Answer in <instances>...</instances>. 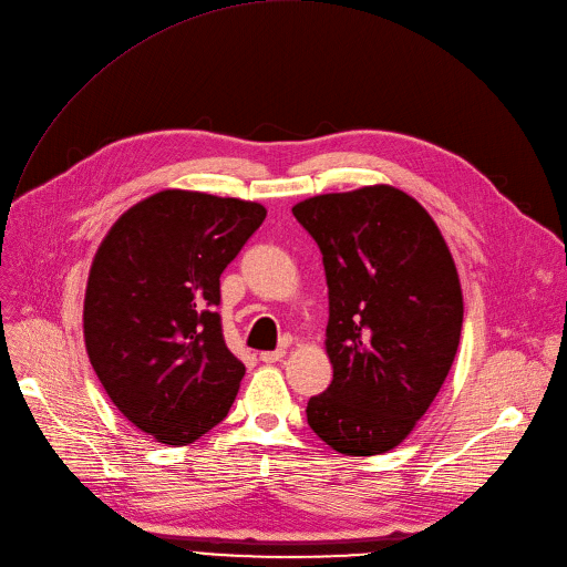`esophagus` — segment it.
I'll return each mask as SVG.
<instances>
[{
  "label": "esophagus",
  "mask_w": 567,
  "mask_h": 567,
  "mask_svg": "<svg viewBox=\"0 0 567 567\" xmlns=\"http://www.w3.org/2000/svg\"><path fill=\"white\" fill-rule=\"evenodd\" d=\"M285 358V349H278V351H264L259 353V360L264 364H274V362H280Z\"/></svg>",
  "instance_id": "1"
}]
</instances>
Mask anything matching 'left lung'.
I'll list each match as a JSON object with an SVG mask.
<instances>
[{
	"mask_svg": "<svg viewBox=\"0 0 567 567\" xmlns=\"http://www.w3.org/2000/svg\"><path fill=\"white\" fill-rule=\"evenodd\" d=\"M323 255L332 383L310 429L339 454L375 456L417 426L454 364L463 289L431 214L390 184L291 207Z\"/></svg>",
	"mask_w": 567,
	"mask_h": 567,
	"instance_id": "left-lung-1",
	"label": "left lung"
}]
</instances>
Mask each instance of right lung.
<instances>
[{"mask_svg":"<svg viewBox=\"0 0 567 567\" xmlns=\"http://www.w3.org/2000/svg\"><path fill=\"white\" fill-rule=\"evenodd\" d=\"M267 218L259 203L166 188L102 239L86 282L84 342L123 417L162 444L203 437L246 373L220 332V274Z\"/></svg>","mask_w":567,"mask_h":567,"instance_id":"obj_1","label":"right lung"}]
</instances>
